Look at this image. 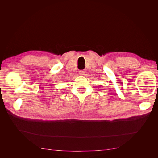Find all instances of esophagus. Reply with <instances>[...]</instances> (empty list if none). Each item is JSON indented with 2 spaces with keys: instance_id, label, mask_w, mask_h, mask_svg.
<instances>
[{
  "instance_id": "esophagus-1",
  "label": "esophagus",
  "mask_w": 158,
  "mask_h": 158,
  "mask_svg": "<svg viewBox=\"0 0 158 158\" xmlns=\"http://www.w3.org/2000/svg\"><path fill=\"white\" fill-rule=\"evenodd\" d=\"M85 70H81L79 71V74L80 75H85Z\"/></svg>"
}]
</instances>
